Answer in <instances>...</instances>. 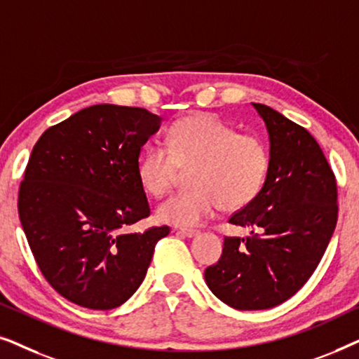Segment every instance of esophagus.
Returning a JSON list of instances; mask_svg holds the SVG:
<instances>
[{
	"label": "esophagus",
	"instance_id": "obj_1",
	"mask_svg": "<svg viewBox=\"0 0 359 359\" xmlns=\"http://www.w3.org/2000/svg\"><path fill=\"white\" fill-rule=\"evenodd\" d=\"M176 233L183 235V237H188V238L198 237V235H199L198 230H193V229H180V230H176Z\"/></svg>",
	"mask_w": 359,
	"mask_h": 359
}]
</instances>
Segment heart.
<instances>
[{
	"label": "heart",
	"mask_w": 359,
	"mask_h": 359,
	"mask_svg": "<svg viewBox=\"0 0 359 359\" xmlns=\"http://www.w3.org/2000/svg\"><path fill=\"white\" fill-rule=\"evenodd\" d=\"M271 156L263 139L240 134L233 126L196 112L176 121L166 137V149L147 150L137 165L145 193L160 198L188 171L191 188L171 196L156 209L160 222L194 227L220 205L238 210L248 205L266 183Z\"/></svg>",
	"instance_id": "obj_1"
}]
</instances>
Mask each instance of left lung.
Masks as SVG:
<instances>
[{
    "mask_svg": "<svg viewBox=\"0 0 359 359\" xmlns=\"http://www.w3.org/2000/svg\"><path fill=\"white\" fill-rule=\"evenodd\" d=\"M269 135L263 189L229 219L252 229L225 237L222 257L205 268L215 297L238 311H263L292 297L316 271L337 225V181L317 140L269 106L253 102Z\"/></svg>",
    "mask_w": 359,
    "mask_h": 359,
    "instance_id": "8db88e82",
    "label": "left lung"
}]
</instances>
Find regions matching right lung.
Returning a JSON list of instances; mask_svg holds the SVG:
<instances>
[{
    "instance_id": "right-lung-1",
    "label": "right lung",
    "mask_w": 359,
    "mask_h": 359,
    "mask_svg": "<svg viewBox=\"0 0 359 359\" xmlns=\"http://www.w3.org/2000/svg\"><path fill=\"white\" fill-rule=\"evenodd\" d=\"M161 117L96 104L52 126L34 145L19 188V219L43 278L73 304L109 311L144 281L170 227L129 233L149 217L137 178L142 147Z\"/></svg>"
}]
</instances>
